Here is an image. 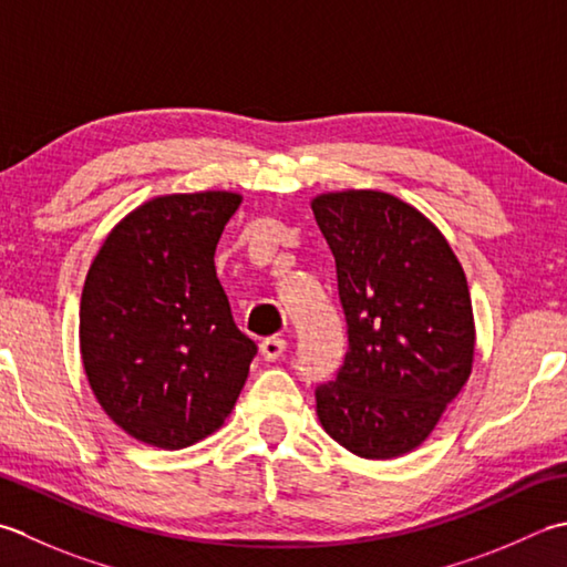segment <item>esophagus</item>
<instances>
[{
    "instance_id": "1",
    "label": "esophagus",
    "mask_w": 567,
    "mask_h": 567,
    "mask_svg": "<svg viewBox=\"0 0 567 567\" xmlns=\"http://www.w3.org/2000/svg\"><path fill=\"white\" fill-rule=\"evenodd\" d=\"M285 349H287V343L280 337H270L260 343V353L265 361H277L285 353Z\"/></svg>"
}]
</instances>
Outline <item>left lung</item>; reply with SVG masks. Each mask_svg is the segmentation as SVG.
<instances>
[{
  "instance_id": "left-lung-1",
  "label": "left lung",
  "mask_w": 567,
  "mask_h": 567,
  "mask_svg": "<svg viewBox=\"0 0 567 567\" xmlns=\"http://www.w3.org/2000/svg\"><path fill=\"white\" fill-rule=\"evenodd\" d=\"M312 210L334 252L349 324L337 381L317 388V417L357 457H403L472 375L467 277L442 230L393 194L327 192Z\"/></svg>"
}]
</instances>
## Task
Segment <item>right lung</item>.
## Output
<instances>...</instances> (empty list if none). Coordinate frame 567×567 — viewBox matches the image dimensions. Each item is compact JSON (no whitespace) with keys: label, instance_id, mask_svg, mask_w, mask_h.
Segmentation results:
<instances>
[{"label":"right lung","instance_id":"add662e5","mask_svg":"<svg viewBox=\"0 0 567 567\" xmlns=\"http://www.w3.org/2000/svg\"><path fill=\"white\" fill-rule=\"evenodd\" d=\"M236 192L166 194L107 233L81 295V359L105 415L144 445L182 450L224 425L255 343L216 277Z\"/></svg>","mask_w":567,"mask_h":567}]
</instances>
